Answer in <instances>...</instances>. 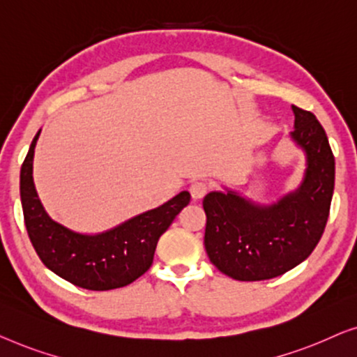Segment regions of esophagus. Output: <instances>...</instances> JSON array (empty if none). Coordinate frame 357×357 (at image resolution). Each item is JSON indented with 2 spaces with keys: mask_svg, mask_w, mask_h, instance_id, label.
<instances>
[{
  "mask_svg": "<svg viewBox=\"0 0 357 357\" xmlns=\"http://www.w3.org/2000/svg\"><path fill=\"white\" fill-rule=\"evenodd\" d=\"M190 195H192V199H202L205 194L208 192V184L205 183V181H194L192 184H190Z\"/></svg>",
  "mask_w": 357,
  "mask_h": 357,
  "instance_id": "34e87169",
  "label": "esophagus"
}]
</instances>
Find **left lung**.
Returning a JSON list of instances; mask_svg holds the SVG:
<instances>
[{"label":"left lung","instance_id":"left-lung-1","mask_svg":"<svg viewBox=\"0 0 357 357\" xmlns=\"http://www.w3.org/2000/svg\"><path fill=\"white\" fill-rule=\"evenodd\" d=\"M291 139L304 150L303 183L272 205H259L234 190L210 192L205 250L220 272L239 281L280 277L312 254L327 225L335 188V157L314 113L293 105Z\"/></svg>","mask_w":357,"mask_h":357}]
</instances>
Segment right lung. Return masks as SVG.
I'll list each match as a JSON object with an SVG mask.
<instances>
[{"instance_id":"right-lung-1","label":"right lung","mask_w":357,"mask_h":357,"mask_svg":"<svg viewBox=\"0 0 357 357\" xmlns=\"http://www.w3.org/2000/svg\"><path fill=\"white\" fill-rule=\"evenodd\" d=\"M38 135L40 130L21 168V202L30 243L45 267L69 283L92 291L123 288L142 277L153 262L160 236L189 204L190 194L183 190L162 207L105 233H74L48 217L35 190L32 162Z\"/></svg>"}]
</instances>
